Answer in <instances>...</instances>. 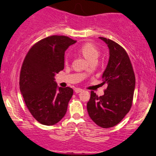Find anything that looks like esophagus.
<instances>
[{"mask_svg": "<svg viewBox=\"0 0 156 156\" xmlns=\"http://www.w3.org/2000/svg\"><path fill=\"white\" fill-rule=\"evenodd\" d=\"M83 89H81V88H75V92L76 93V94H78V93H80V92H81V91H83Z\"/></svg>", "mask_w": 156, "mask_h": 156, "instance_id": "esophagus-1", "label": "esophagus"}]
</instances>
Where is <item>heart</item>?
<instances>
[{
  "label": "heart",
  "instance_id": "b5f03b06",
  "mask_svg": "<svg viewBox=\"0 0 156 156\" xmlns=\"http://www.w3.org/2000/svg\"><path fill=\"white\" fill-rule=\"evenodd\" d=\"M78 50L85 58L89 61L93 60H97V58L100 55L99 49L91 42H86L80 45ZM68 58L66 55V58H65V62H68Z\"/></svg>",
  "mask_w": 156,
  "mask_h": 156
}]
</instances>
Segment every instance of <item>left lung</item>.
<instances>
[{
	"label": "left lung",
	"instance_id": "left-lung-1",
	"mask_svg": "<svg viewBox=\"0 0 156 156\" xmlns=\"http://www.w3.org/2000/svg\"><path fill=\"white\" fill-rule=\"evenodd\" d=\"M109 49V60L104 70L103 83H107L103 96L90 91L87 103L89 117L99 127L117 125L129 112L133 101L135 76L130 59L121 45L109 39L99 37Z\"/></svg>",
	"mask_w": 156,
	"mask_h": 156
}]
</instances>
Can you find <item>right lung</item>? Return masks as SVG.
Returning <instances> with one entry per match:
<instances>
[{"label":"right lung","mask_w":156,"mask_h":156,"mask_svg":"<svg viewBox=\"0 0 156 156\" xmlns=\"http://www.w3.org/2000/svg\"><path fill=\"white\" fill-rule=\"evenodd\" d=\"M76 41L52 35L27 52L20 72V90L26 106L39 123L54 125L66 115L73 90L58 87L54 76L64 69L65 51Z\"/></svg>","instance_id":"add662e5"}]
</instances>
